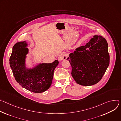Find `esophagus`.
Listing matches in <instances>:
<instances>
[{"label":"esophagus","mask_w":121,"mask_h":121,"mask_svg":"<svg viewBox=\"0 0 121 121\" xmlns=\"http://www.w3.org/2000/svg\"><path fill=\"white\" fill-rule=\"evenodd\" d=\"M68 57V55L66 53H62V54H61L60 55L58 58V60L59 61H61V60H66L67 59V58Z\"/></svg>","instance_id":"34e87169"}]
</instances>
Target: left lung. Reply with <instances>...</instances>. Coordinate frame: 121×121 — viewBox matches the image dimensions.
I'll list each match as a JSON object with an SVG mask.
<instances>
[{"instance_id":"left-lung-1","label":"left lung","mask_w":121,"mask_h":121,"mask_svg":"<svg viewBox=\"0 0 121 121\" xmlns=\"http://www.w3.org/2000/svg\"><path fill=\"white\" fill-rule=\"evenodd\" d=\"M108 48L106 39L95 35L86 45L69 54L67 60L72 66V76L78 84L92 86L101 79L110 63Z\"/></svg>"}]
</instances>
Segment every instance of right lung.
<instances>
[{
	"instance_id": "1",
	"label": "right lung",
	"mask_w": 121,
	"mask_h": 121,
	"mask_svg": "<svg viewBox=\"0 0 121 121\" xmlns=\"http://www.w3.org/2000/svg\"><path fill=\"white\" fill-rule=\"evenodd\" d=\"M28 46L26 41L17 43L13 46L9 58L10 68L16 81L22 87L34 93H42L50 87L59 61L38 63L33 67H28L26 62L29 53Z\"/></svg>"
}]
</instances>
